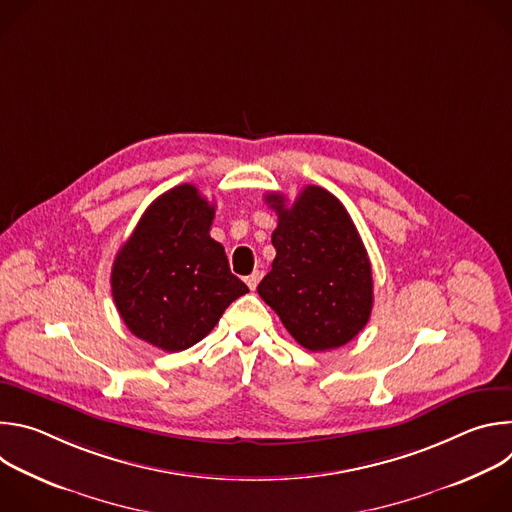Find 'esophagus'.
<instances>
[{
  "mask_svg": "<svg viewBox=\"0 0 512 512\" xmlns=\"http://www.w3.org/2000/svg\"><path fill=\"white\" fill-rule=\"evenodd\" d=\"M245 281H247L249 289H255V287L259 285V281H261V273H259V271H253V273H251V275H249Z\"/></svg>",
  "mask_w": 512,
  "mask_h": 512,
  "instance_id": "esophagus-1",
  "label": "esophagus"
}]
</instances>
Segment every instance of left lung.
<instances>
[{"mask_svg":"<svg viewBox=\"0 0 512 512\" xmlns=\"http://www.w3.org/2000/svg\"><path fill=\"white\" fill-rule=\"evenodd\" d=\"M277 212L275 259L257 285L285 330L322 352L350 342L373 310V269L344 204L320 186H306L294 204L267 194Z\"/></svg>","mask_w":512,"mask_h":512,"instance_id":"left-lung-1","label":"left lung"}]
</instances>
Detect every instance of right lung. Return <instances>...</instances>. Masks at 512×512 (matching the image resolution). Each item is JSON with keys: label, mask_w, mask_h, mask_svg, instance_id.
<instances>
[{"label": "right lung", "mask_w": 512, "mask_h": 512, "mask_svg": "<svg viewBox=\"0 0 512 512\" xmlns=\"http://www.w3.org/2000/svg\"><path fill=\"white\" fill-rule=\"evenodd\" d=\"M214 204L182 184L158 196L119 249L111 291L125 326L166 352L200 342L249 287L210 237Z\"/></svg>", "instance_id": "1"}]
</instances>
